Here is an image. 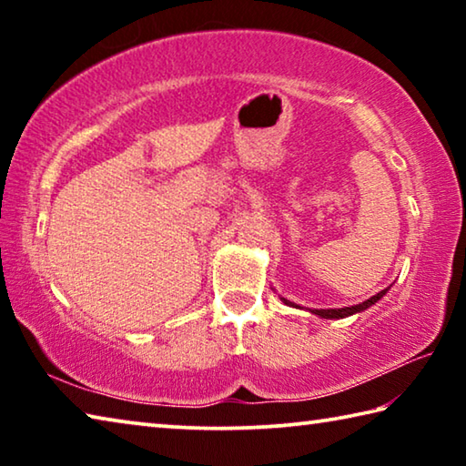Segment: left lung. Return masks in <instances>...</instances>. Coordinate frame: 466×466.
<instances>
[{"label": "left lung", "instance_id": "obj_1", "mask_svg": "<svg viewBox=\"0 0 466 466\" xmlns=\"http://www.w3.org/2000/svg\"><path fill=\"white\" fill-rule=\"evenodd\" d=\"M386 291H389V288L382 289V291H378L376 296H372L370 299H366V302L356 304V306H345V309H329V310H322L320 309V310H310V312L312 314H319V317H322V319H345V317H351V314L370 309V306H372L374 302H378V299H380L386 294ZM283 302L291 304V302H288V299H283ZM291 306H294V304H291Z\"/></svg>", "mask_w": 466, "mask_h": 466}]
</instances>
